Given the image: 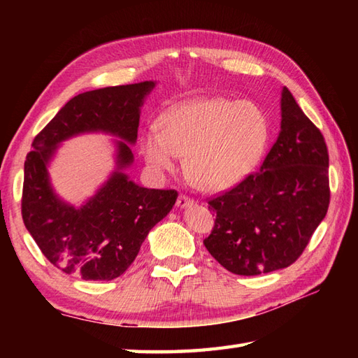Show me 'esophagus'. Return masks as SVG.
<instances>
[{
    "label": "esophagus",
    "mask_w": 358,
    "mask_h": 358,
    "mask_svg": "<svg viewBox=\"0 0 358 358\" xmlns=\"http://www.w3.org/2000/svg\"><path fill=\"white\" fill-rule=\"evenodd\" d=\"M194 204V200L192 199H189L187 195H178V200H177V206L178 208H181V209H185V208H189V206H192Z\"/></svg>",
    "instance_id": "esophagus-1"
}]
</instances>
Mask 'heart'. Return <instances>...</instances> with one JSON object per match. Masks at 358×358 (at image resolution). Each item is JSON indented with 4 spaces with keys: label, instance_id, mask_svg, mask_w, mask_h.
Masks as SVG:
<instances>
[{
    "label": "heart",
    "instance_id": "heart-1",
    "mask_svg": "<svg viewBox=\"0 0 358 358\" xmlns=\"http://www.w3.org/2000/svg\"><path fill=\"white\" fill-rule=\"evenodd\" d=\"M269 140V123L260 106L229 98L183 103L162 120V131L148 129L140 148L154 172L175 171L186 157L192 183L222 192L241 183L260 162Z\"/></svg>",
    "mask_w": 358,
    "mask_h": 358
}]
</instances>
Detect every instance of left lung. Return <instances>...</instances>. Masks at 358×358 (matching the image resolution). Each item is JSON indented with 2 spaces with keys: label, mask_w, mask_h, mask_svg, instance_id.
Instances as JSON below:
<instances>
[{
  "label": "left lung",
  "mask_w": 358,
  "mask_h": 358,
  "mask_svg": "<svg viewBox=\"0 0 358 358\" xmlns=\"http://www.w3.org/2000/svg\"><path fill=\"white\" fill-rule=\"evenodd\" d=\"M329 155L322 132L283 87L277 141L260 172L209 200L215 226L204 246L237 275L291 266L329 208Z\"/></svg>",
  "instance_id": "8db88e82"
}]
</instances>
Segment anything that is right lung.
I'll return each instance as SVG.
<instances>
[{
    "label": "right lung",
    "instance_id": "right-lung-1",
    "mask_svg": "<svg viewBox=\"0 0 358 358\" xmlns=\"http://www.w3.org/2000/svg\"><path fill=\"white\" fill-rule=\"evenodd\" d=\"M155 81L103 87L73 96L38 134L24 163L21 214L43 255L81 280H113L138 255L149 231L177 201L173 189H148L124 173L134 162L144 98ZM104 131L116 142L117 169L80 208L52 192L47 166L57 144L75 134Z\"/></svg>",
    "mask_w": 358,
    "mask_h": 358
}]
</instances>
